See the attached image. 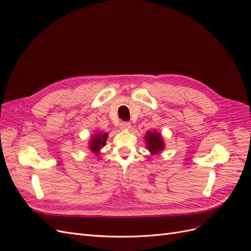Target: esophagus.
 Returning <instances> with one entry per match:
<instances>
[{"label": "esophagus", "mask_w": 251, "mask_h": 251, "mask_svg": "<svg viewBox=\"0 0 251 251\" xmlns=\"http://www.w3.org/2000/svg\"><path fill=\"white\" fill-rule=\"evenodd\" d=\"M132 126H131V124L127 123V121H123V123L120 124V128L121 130H130Z\"/></svg>", "instance_id": "obj_1"}]
</instances>
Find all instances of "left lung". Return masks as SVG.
<instances>
[{
	"label": "left lung",
	"mask_w": 251,
	"mask_h": 251,
	"mask_svg": "<svg viewBox=\"0 0 251 251\" xmlns=\"http://www.w3.org/2000/svg\"><path fill=\"white\" fill-rule=\"evenodd\" d=\"M146 146L151 155H158L164 150V140L162 135L156 131H148L144 136Z\"/></svg>",
	"instance_id": "left-lung-1"
}]
</instances>
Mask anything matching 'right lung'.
<instances>
[{
	"label": "right lung",
	"instance_id": "1",
	"mask_svg": "<svg viewBox=\"0 0 251 251\" xmlns=\"http://www.w3.org/2000/svg\"><path fill=\"white\" fill-rule=\"evenodd\" d=\"M108 138V133H103L101 131H97L94 135L91 136V139L89 141V150L91 153L95 154L96 156L100 155V150L105 146Z\"/></svg>",
	"mask_w": 251,
	"mask_h": 251
}]
</instances>
